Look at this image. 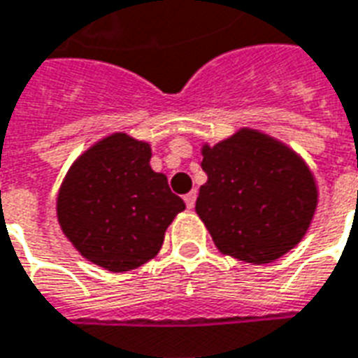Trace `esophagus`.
Wrapping results in <instances>:
<instances>
[{"label":"esophagus","instance_id":"esophagus-1","mask_svg":"<svg viewBox=\"0 0 358 358\" xmlns=\"http://www.w3.org/2000/svg\"><path fill=\"white\" fill-rule=\"evenodd\" d=\"M196 197H197L196 189H192L189 194H186V196H184V201H186L187 209H192V207L196 205Z\"/></svg>","mask_w":358,"mask_h":358}]
</instances>
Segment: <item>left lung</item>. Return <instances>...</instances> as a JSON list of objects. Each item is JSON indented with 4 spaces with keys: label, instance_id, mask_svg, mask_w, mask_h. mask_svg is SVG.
Segmentation results:
<instances>
[{
    "label": "left lung",
    "instance_id": "left-lung-1",
    "mask_svg": "<svg viewBox=\"0 0 358 358\" xmlns=\"http://www.w3.org/2000/svg\"><path fill=\"white\" fill-rule=\"evenodd\" d=\"M207 182L196 213L219 252L248 264H271L308 231L318 187L308 164L291 147L242 127L201 147Z\"/></svg>",
    "mask_w": 358,
    "mask_h": 358
}]
</instances>
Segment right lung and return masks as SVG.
Wrapping results in <instances>:
<instances>
[{
    "label": "right lung",
    "mask_w": 358,
    "mask_h": 358,
    "mask_svg": "<svg viewBox=\"0 0 358 358\" xmlns=\"http://www.w3.org/2000/svg\"><path fill=\"white\" fill-rule=\"evenodd\" d=\"M149 161L151 145L112 134L71 164L57 192V222L67 240L114 273L153 259L169 224L186 209Z\"/></svg>",
    "instance_id": "right-lung-1"
}]
</instances>
